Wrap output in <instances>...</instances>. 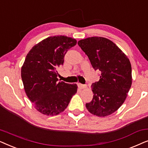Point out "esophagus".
I'll use <instances>...</instances> for the list:
<instances>
[{"label":"esophagus","mask_w":148,"mask_h":148,"mask_svg":"<svg viewBox=\"0 0 148 148\" xmlns=\"http://www.w3.org/2000/svg\"><path fill=\"white\" fill-rule=\"evenodd\" d=\"M77 86L80 89H86V88H87V86H86V85H83L82 84H78Z\"/></svg>","instance_id":"obj_1"}]
</instances>
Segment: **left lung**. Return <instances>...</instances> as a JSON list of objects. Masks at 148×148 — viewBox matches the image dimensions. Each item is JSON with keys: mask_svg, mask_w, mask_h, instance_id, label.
Returning <instances> with one entry per match:
<instances>
[{"mask_svg": "<svg viewBox=\"0 0 148 148\" xmlns=\"http://www.w3.org/2000/svg\"><path fill=\"white\" fill-rule=\"evenodd\" d=\"M95 70L100 71V80L92 85L93 100L86 106L91 114L104 117L120 108L132 84L130 60L111 40L90 37L78 41Z\"/></svg>", "mask_w": 148, "mask_h": 148, "instance_id": "left-lung-1", "label": "left lung"}]
</instances>
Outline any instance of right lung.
I'll list each match as a JSON object with an SVG mask.
<instances>
[{"instance_id": "obj_1", "label": "right lung", "mask_w": 148, "mask_h": 148, "mask_svg": "<svg viewBox=\"0 0 148 148\" xmlns=\"http://www.w3.org/2000/svg\"><path fill=\"white\" fill-rule=\"evenodd\" d=\"M76 44L75 39L67 36H50L33 46L26 56L21 71L24 90L42 114L54 116L63 112L77 93V84L58 82L57 78L64 55Z\"/></svg>"}]
</instances>
